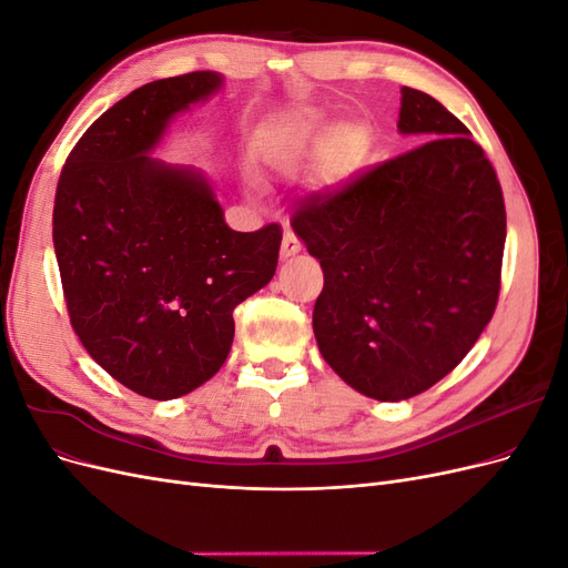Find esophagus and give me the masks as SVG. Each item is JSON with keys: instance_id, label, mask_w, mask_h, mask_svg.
Here are the masks:
<instances>
[{"instance_id": "34e87169", "label": "esophagus", "mask_w": 568, "mask_h": 568, "mask_svg": "<svg viewBox=\"0 0 568 568\" xmlns=\"http://www.w3.org/2000/svg\"><path fill=\"white\" fill-rule=\"evenodd\" d=\"M301 251V242H298V236L294 234V232H284V239H282V257L286 261V257H291V255H296Z\"/></svg>"}]
</instances>
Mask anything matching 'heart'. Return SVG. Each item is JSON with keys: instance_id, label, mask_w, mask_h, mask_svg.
Masks as SVG:
<instances>
[{"instance_id": "obj_1", "label": "heart", "mask_w": 568, "mask_h": 568, "mask_svg": "<svg viewBox=\"0 0 568 568\" xmlns=\"http://www.w3.org/2000/svg\"><path fill=\"white\" fill-rule=\"evenodd\" d=\"M326 149L324 168L329 180L348 178L367 151L365 134L357 128H332L311 111L286 120L282 144L272 153V165L291 168Z\"/></svg>"}]
</instances>
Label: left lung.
<instances>
[{"label":"left lung","instance_id":"left-lung-1","mask_svg":"<svg viewBox=\"0 0 568 568\" xmlns=\"http://www.w3.org/2000/svg\"><path fill=\"white\" fill-rule=\"evenodd\" d=\"M398 130L434 140L291 215L324 272L320 353L384 403L432 388L471 351L500 296L507 236L500 180L462 120L403 88Z\"/></svg>","mask_w":568,"mask_h":568}]
</instances>
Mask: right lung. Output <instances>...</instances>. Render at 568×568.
Masks as SVG:
<instances>
[{
  "label": "right lung",
  "mask_w": 568,
  "mask_h": 568,
  "mask_svg": "<svg viewBox=\"0 0 568 568\" xmlns=\"http://www.w3.org/2000/svg\"><path fill=\"white\" fill-rule=\"evenodd\" d=\"M220 88L213 71L142 84L80 136L57 186L73 329L115 382L151 400L211 379L232 348L234 307L277 270L280 225L230 230L199 170L149 156L170 120Z\"/></svg>",
  "instance_id": "add662e5"
}]
</instances>
